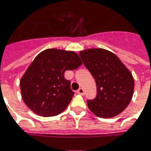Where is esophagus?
<instances>
[{"label": "esophagus", "mask_w": 151, "mask_h": 151, "mask_svg": "<svg viewBox=\"0 0 151 151\" xmlns=\"http://www.w3.org/2000/svg\"><path fill=\"white\" fill-rule=\"evenodd\" d=\"M77 92H78V93L81 94V95H83V94L85 93V91H84L83 88H80Z\"/></svg>", "instance_id": "esophagus-1"}]
</instances>
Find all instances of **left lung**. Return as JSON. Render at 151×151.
Returning a JSON list of instances; mask_svg holds the SVG:
<instances>
[{"mask_svg":"<svg viewBox=\"0 0 151 151\" xmlns=\"http://www.w3.org/2000/svg\"><path fill=\"white\" fill-rule=\"evenodd\" d=\"M81 58L96 85V98L87 101L94 115L111 118L128 106L134 93V81L131 71L116 55L102 48L81 50Z\"/></svg>","mask_w":151,"mask_h":151,"instance_id":"1","label":"left lung"}]
</instances>
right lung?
<instances>
[{
  "instance_id": "1",
  "label": "right lung",
  "mask_w": 151,
  "mask_h": 151,
  "mask_svg": "<svg viewBox=\"0 0 151 151\" xmlns=\"http://www.w3.org/2000/svg\"><path fill=\"white\" fill-rule=\"evenodd\" d=\"M81 64L80 56L72 50L52 48L40 52L19 81L25 104L41 116L63 112L74 94L70 81L65 79V71L75 70Z\"/></svg>"
}]
</instances>
